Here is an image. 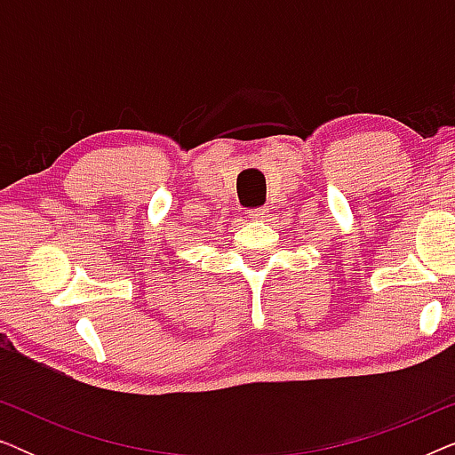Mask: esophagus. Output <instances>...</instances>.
Returning a JSON list of instances; mask_svg holds the SVG:
<instances>
[{
  "instance_id": "obj_1",
  "label": "esophagus",
  "mask_w": 455,
  "mask_h": 455,
  "mask_svg": "<svg viewBox=\"0 0 455 455\" xmlns=\"http://www.w3.org/2000/svg\"><path fill=\"white\" fill-rule=\"evenodd\" d=\"M267 215H269V209H265V207H260V209H251V211H248V217H251L252 221H263Z\"/></svg>"
}]
</instances>
